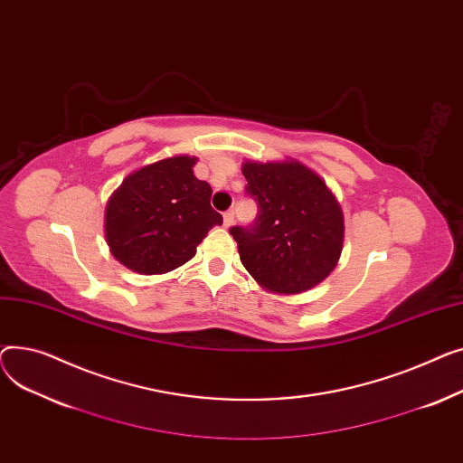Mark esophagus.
Masks as SVG:
<instances>
[{
	"label": "esophagus",
	"mask_w": 463,
	"mask_h": 463,
	"mask_svg": "<svg viewBox=\"0 0 463 463\" xmlns=\"http://www.w3.org/2000/svg\"><path fill=\"white\" fill-rule=\"evenodd\" d=\"M233 226V211H226L224 213V228H232Z\"/></svg>",
	"instance_id": "obj_1"
}]
</instances>
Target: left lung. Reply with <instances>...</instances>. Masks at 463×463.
Returning <instances> with one entry per match:
<instances>
[{
  "label": "left lung",
  "instance_id": "1",
  "mask_svg": "<svg viewBox=\"0 0 463 463\" xmlns=\"http://www.w3.org/2000/svg\"><path fill=\"white\" fill-rule=\"evenodd\" d=\"M258 202L250 228H232L241 263L265 289L305 293L327 279L344 247V213L331 188L298 160L242 162Z\"/></svg>",
  "mask_w": 463,
  "mask_h": 463
}]
</instances>
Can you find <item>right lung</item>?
<instances>
[{
    "label": "right lung",
    "instance_id": "1",
    "mask_svg": "<svg viewBox=\"0 0 463 463\" xmlns=\"http://www.w3.org/2000/svg\"><path fill=\"white\" fill-rule=\"evenodd\" d=\"M196 156L175 155L128 174L104 211L112 256L140 275H165L196 254L222 214L211 207L213 190L193 168Z\"/></svg>",
    "mask_w": 463,
    "mask_h": 463
}]
</instances>
